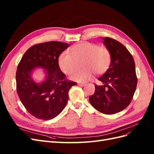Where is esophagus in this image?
Listing matches in <instances>:
<instances>
[{
	"label": "esophagus",
	"mask_w": 154,
	"mask_h": 154,
	"mask_svg": "<svg viewBox=\"0 0 154 154\" xmlns=\"http://www.w3.org/2000/svg\"><path fill=\"white\" fill-rule=\"evenodd\" d=\"M79 85H80L81 87H84L86 85L85 83H78Z\"/></svg>",
	"instance_id": "1"
}]
</instances>
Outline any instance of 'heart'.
Returning a JSON list of instances; mask_svg holds the SVG:
<instances>
[{
	"mask_svg": "<svg viewBox=\"0 0 154 154\" xmlns=\"http://www.w3.org/2000/svg\"><path fill=\"white\" fill-rule=\"evenodd\" d=\"M81 63L82 69L74 72L71 79L78 82H85L91 79L94 72L102 74L109 69L111 62L109 50L94 43L83 42L73 45L67 53H63L58 58V66L66 74H72Z\"/></svg>",
	"mask_w": 154,
	"mask_h": 154,
	"instance_id": "1",
	"label": "heart"
}]
</instances>
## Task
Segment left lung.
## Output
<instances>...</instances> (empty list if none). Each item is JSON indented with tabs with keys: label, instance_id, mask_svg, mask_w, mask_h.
I'll return each mask as SVG.
<instances>
[{
	"label": "left lung",
	"instance_id": "obj_1",
	"mask_svg": "<svg viewBox=\"0 0 154 154\" xmlns=\"http://www.w3.org/2000/svg\"><path fill=\"white\" fill-rule=\"evenodd\" d=\"M111 54L110 67L98 80L103 85H95L91 104L101 113L114 114L129 105L136 91L137 78L132 54L118 41L102 38Z\"/></svg>",
	"mask_w": 154,
	"mask_h": 154
}]
</instances>
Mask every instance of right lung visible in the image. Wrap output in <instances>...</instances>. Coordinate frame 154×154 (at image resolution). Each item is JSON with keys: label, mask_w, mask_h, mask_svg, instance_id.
<instances>
[{"label": "right lung", "mask_w": 154, "mask_h": 154, "mask_svg": "<svg viewBox=\"0 0 154 154\" xmlns=\"http://www.w3.org/2000/svg\"><path fill=\"white\" fill-rule=\"evenodd\" d=\"M69 44L51 41L32 45L23 55L16 72L17 91L26 109L36 118L53 119L66 106L69 91L76 82L69 81L58 66V58ZM36 68L45 70L43 81L36 82Z\"/></svg>", "instance_id": "1"}]
</instances>
